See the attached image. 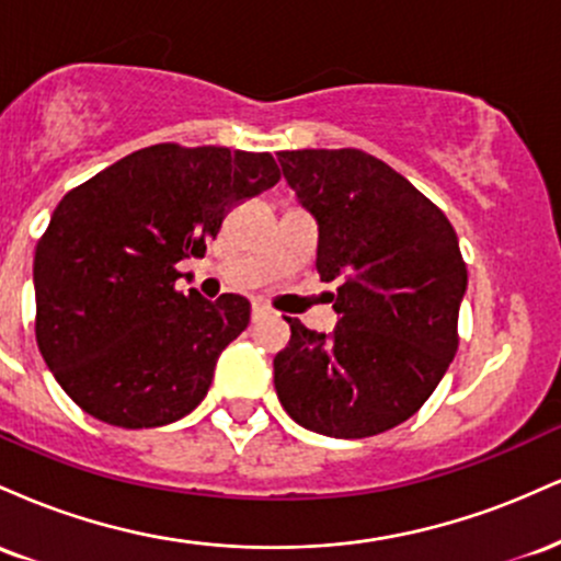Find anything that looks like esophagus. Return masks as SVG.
Instances as JSON below:
<instances>
[{
  "instance_id": "obj_1",
  "label": "esophagus",
  "mask_w": 561,
  "mask_h": 561,
  "mask_svg": "<svg viewBox=\"0 0 561 561\" xmlns=\"http://www.w3.org/2000/svg\"><path fill=\"white\" fill-rule=\"evenodd\" d=\"M268 308L266 306H261V302H253V321H261V319H266L268 317Z\"/></svg>"
}]
</instances>
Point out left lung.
Here are the masks:
<instances>
[{
  "label": "left lung",
  "mask_w": 561,
  "mask_h": 561,
  "mask_svg": "<svg viewBox=\"0 0 561 561\" xmlns=\"http://www.w3.org/2000/svg\"><path fill=\"white\" fill-rule=\"evenodd\" d=\"M319 227L317 268L337 279V327L287 319L274 388L300 427L369 437L414 416L459 347L467 266L448 218L388 163L362 150L276 152Z\"/></svg>",
  "instance_id": "left-lung-1"
}]
</instances>
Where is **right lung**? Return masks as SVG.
<instances>
[{
  "instance_id": "right-lung-1",
  "label": "right lung",
  "mask_w": 561,
  "mask_h": 561,
  "mask_svg": "<svg viewBox=\"0 0 561 561\" xmlns=\"http://www.w3.org/2000/svg\"><path fill=\"white\" fill-rule=\"evenodd\" d=\"M276 182L268 152L152 145L60 199L36 244V343L87 414L163 427L208 396L250 302L176 293V263L203 255L231 205Z\"/></svg>"
}]
</instances>
